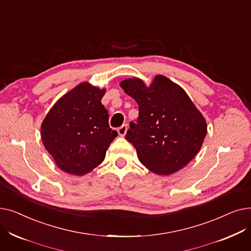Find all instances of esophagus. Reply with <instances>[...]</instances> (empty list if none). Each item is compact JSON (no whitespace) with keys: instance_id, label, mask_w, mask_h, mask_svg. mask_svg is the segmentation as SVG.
Instances as JSON below:
<instances>
[{"instance_id":"obj_1","label":"esophagus","mask_w":251,"mask_h":251,"mask_svg":"<svg viewBox=\"0 0 251 251\" xmlns=\"http://www.w3.org/2000/svg\"><path fill=\"white\" fill-rule=\"evenodd\" d=\"M127 129H128V127H127L126 124H123L121 127H119V128H118V133H119V135H120V136H124V135L126 134V132H127Z\"/></svg>"}]
</instances>
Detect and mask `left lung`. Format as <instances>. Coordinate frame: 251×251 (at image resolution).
Returning a JSON list of instances; mask_svg holds the SVG:
<instances>
[{
    "mask_svg": "<svg viewBox=\"0 0 251 251\" xmlns=\"http://www.w3.org/2000/svg\"><path fill=\"white\" fill-rule=\"evenodd\" d=\"M138 104L136 122L125 138L136 149L140 163L159 175L173 174L200 151L206 123L187 94L163 75L150 87L138 78L120 83Z\"/></svg>",
    "mask_w": 251,
    "mask_h": 251,
    "instance_id": "left-lung-1",
    "label": "left lung"
}]
</instances>
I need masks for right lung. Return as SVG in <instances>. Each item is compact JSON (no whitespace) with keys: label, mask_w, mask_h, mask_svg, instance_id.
Wrapping results in <instances>:
<instances>
[{"label":"right lung","mask_w":251,"mask_h":251,"mask_svg":"<svg viewBox=\"0 0 251 251\" xmlns=\"http://www.w3.org/2000/svg\"><path fill=\"white\" fill-rule=\"evenodd\" d=\"M105 90L80 83L63 96L42 124L46 150L64 172L81 176L98 167L118 132L100 102Z\"/></svg>","instance_id":"right-lung-1"}]
</instances>
